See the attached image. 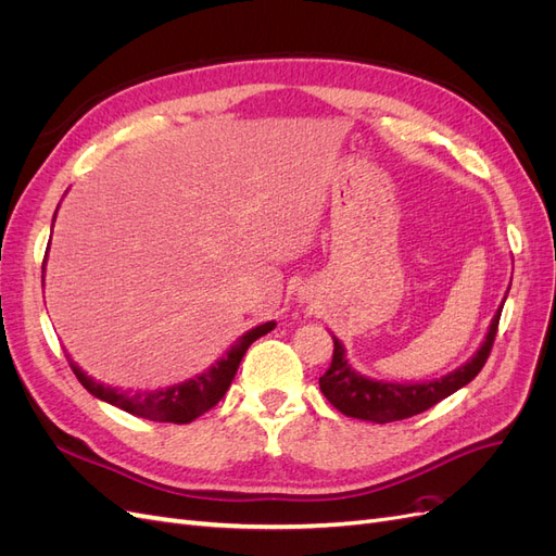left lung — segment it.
<instances>
[{
  "instance_id": "obj_1",
  "label": "left lung",
  "mask_w": 556,
  "mask_h": 556,
  "mask_svg": "<svg viewBox=\"0 0 556 556\" xmlns=\"http://www.w3.org/2000/svg\"><path fill=\"white\" fill-rule=\"evenodd\" d=\"M501 311H503V304L492 317V325L486 329L484 341L473 357H470L464 366L454 368L452 374L439 380H427V382H384V380L366 378L348 364L343 343L336 339V336H331L333 359H331V366L327 368V374L319 378V390H323V394L336 410H341L348 417L366 419V422L384 425V422H396V419L413 417L417 413H425L431 406H435L439 401L462 390L464 384H468L480 374V368L484 366L486 357H490L492 345H494Z\"/></svg>"
}]
</instances>
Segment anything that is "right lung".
Listing matches in <instances>:
<instances>
[{
  "label": "right lung",
  "instance_id": "right-lung-1",
  "mask_svg": "<svg viewBox=\"0 0 556 556\" xmlns=\"http://www.w3.org/2000/svg\"><path fill=\"white\" fill-rule=\"evenodd\" d=\"M274 327H276V323H266V325H260L255 329L245 331L241 339L227 350V355L220 362H215L208 371L199 374L180 384H172V387H164V390H153V392L117 390V387L92 380L72 359H70V364H72V371L80 380V384L86 387L92 396L111 403V406L137 415V417H143V419H153V422L188 425L199 415L211 410L215 403L225 396L233 376H237V371H239V364L245 355V350L255 343L260 336L268 333Z\"/></svg>",
  "mask_w": 556,
  "mask_h": 556
}]
</instances>
